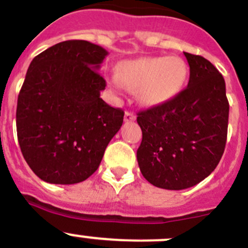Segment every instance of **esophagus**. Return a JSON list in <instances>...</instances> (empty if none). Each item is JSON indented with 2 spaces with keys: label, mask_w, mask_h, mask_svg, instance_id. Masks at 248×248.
<instances>
[{
  "label": "esophagus",
  "mask_w": 248,
  "mask_h": 248,
  "mask_svg": "<svg viewBox=\"0 0 248 248\" xmlns=\"http://www.w3.org/2000/svg\"><path fill=\"white\" fill-rule=\"evenodd\" d=\"M133 120H136V115H134L133 112H131V111L124 112V121L131 122V121H133Z\"/></svg>",
  "instance_id": "obj_1"
}]
</instances>
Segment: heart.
I'll use <instances>...</instances> for the list:
<instances>
[{
  "instance_id": "heart-1",
  "label": "heart",
  "mask_w": 248,
  "mask_h": 248,
  "mask_svg": "<svg viewBox=\"0 0 248 248\" xmlns=\"http://www.w3.org/2000/svg\"><path fill=\"white\" fill-rule=\"evenodd\" d=\"M117 80L112 85L138 91L146 107H156L174 98L189 75L186 63L179 57H144L124 60L117 65Z\"/></svg>"
}]
</instances>
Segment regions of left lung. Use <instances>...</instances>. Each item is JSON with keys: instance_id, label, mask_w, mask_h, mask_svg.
I'll use <instances>...</instances> for the list:
<instances>
[{"instance_id": "obj_1", "label": "left lung", "mask_w": 248, "mask_h": 248, "mask_svg": "<svg viewBox=\"0 0 248 248\" xmlns=\"http://www.w3.org/2000/svg\"><path fill=\"white\" fill-rule=\"evenodd\" d=\"M188 87L161 105L138 112L143 139L137 160L157 188L182 190L211 174L227 143L229 103L225 81L211 62L184 52Z\"/></svg>"}]
</instances>
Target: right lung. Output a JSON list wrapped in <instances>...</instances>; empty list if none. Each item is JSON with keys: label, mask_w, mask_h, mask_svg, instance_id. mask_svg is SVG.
<instances>
[{"label": "right lung", "mask_w": 248, "mask_h": 248, "mask_svg": "<svg viewBox=\"0 0 248 248\" xmlns=\"http://www.w3.org/2000/svg\"><path fill=\"white\" fill-rule=\"evenodd\" d=\"M108 52L83 40L57 43L30 63L16 105V134L32 172L52 184H76L93 174L124 110L100 98L98 70Z\"/></svg>", "instance_id": "add662e5"}]
</instances>
